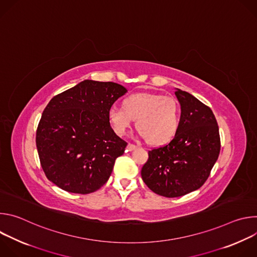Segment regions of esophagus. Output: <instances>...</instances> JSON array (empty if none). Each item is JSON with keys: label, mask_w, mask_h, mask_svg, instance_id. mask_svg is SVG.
<instances>
[{"label": "esophagus", "mask_w": 257, "mask_h": 257, "mask_svg": "<svg viewBox=\"0 0 257 257\" xmlns=\"http://www.w3.org/2000/svg\"><path fill=\"white\" fill-rule=\"evenodd\" d=\"M135 149H137V146H136L135 144H132V143H128V145H127V150H128L129 152H131V151H134Z\"/></svg>", "instance_id": "esophagus-1"}]
</instances>
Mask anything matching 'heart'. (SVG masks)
Returning a JSON list of instances; mask_svg holds the SVG:
<instances>
[{
	"instance_id": "b5f03b06",
	"label": "heart",
	"mask_w": 257,
	"mask_h": 257,
	"mask_svg": "<svg viewBox=\"0 0 257 257\" xmlns=\"http://www.w3.org/2000/svg\"><path fill=\"white\" fill-rule=\"evenodd\" d=\"M108 121L114 132L124 136L136 119V128L152 144H164L177 132L180 106L177 100L161 93H135L126 97L123 107L108 109Z\"/></svg>"
}]
</instances>
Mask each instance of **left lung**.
<instances>
[{"label": "left lung", "mask_w": 257, "mask_h": 257, "mask_svg": "<svg viewBox=\"0 0 257 257\" xmlns=\"http://www.w3.org/2000/svg\"><path fill=\"white\" fill-rule=\"evenodd\" d=\"M181 117L173 139L149 152L141 169L143 182L155 193L173 198L200 188L210 175L221 138L209 106L192 94L178 89Z\"/></svg>", "instance_id": "1"}]
</instances>
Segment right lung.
<instances>
[{
  "label": "right lung",
  "mask_w": 257,
  "mask_h": 257,
  "mask_svg": "<svg viewBox=\"0 0 257 257\" xmlns=\"http://www.w3.org/2000/svg\"><path fill=\"white\" fill-rule=\"evenodd\" d=\"M127 89L115 82L84 80L55 95L36 130V148L47 178L61 189L88 194L105 184L127 142L107 113Z\"/></svg>",
  "instance_id": "1"
}]
</instances>
